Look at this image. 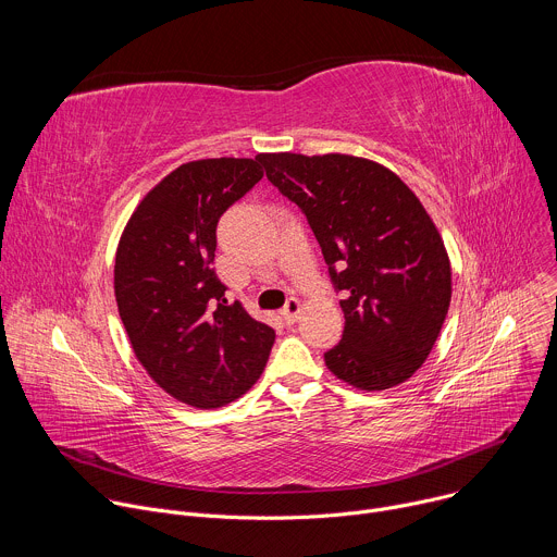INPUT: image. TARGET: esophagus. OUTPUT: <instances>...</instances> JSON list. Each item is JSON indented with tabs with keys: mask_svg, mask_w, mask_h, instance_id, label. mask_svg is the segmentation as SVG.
Segmentation results:
<instances>
[{
	"mask_svg": "<svg viewBox=\"0 0 557 557\" xmlns=\"http://www.w3.org/2000/svg\"><path fill=\"white\" fill-rule=\"evenodd\" d=\"M299 312H301V304H299V299H297V297H288V301H286V304H284V308H282L284 320H286V322H295L297 317H299Z\"/></svg>",
	"mask_w": 557,
	"mask_h": 557,
	"instance_id": "esophagus-1",
	"label": "esophagus"
}]
</instances>
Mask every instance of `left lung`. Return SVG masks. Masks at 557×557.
I'll use <instances>...</instances> for the list:
<instances>
[{
	"label": "left lung",
	"mask_w": 557,
	"mask_h": 557,
	"mask_svg": "<svg viewBox=\"0 0 557 557\" xmlns=\"http://www.w3.org/2000/svg\"><path fill=\"white\" fill-rule=\"evenodd\" d=\"M267 178L306 215L329 264L346 326L324 355L359 387L408 381L432 352L451 299L441 233L387 168L346 153H262Z\"/></svg>",
	"instance_id": "8db88e82"
}]
</instances>
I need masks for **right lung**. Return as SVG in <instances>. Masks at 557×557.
<instances>
[{
    "label": "right lung",
    "mask_w": 557,
    "mask_h": 557,
    "mask_svg": "<svg viewBox=\"0 0 557 557\" xmlns=\"http://www.w3.org/2000/svg\"><path fill=\"white\" fill-rule=\"evenodd\" d=\"M260 156L181 165L140 200L116 249L114 293L134 355L194 408L245 394L275 342L271 326L224 297L211 267L218 220L262 181Z\"/></svg>",
    "instance_id": "obj_1"
}]
</instances>
